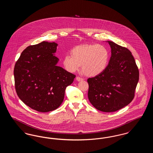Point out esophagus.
Here are the masks:
<instances>
[{
	"label": "esophagus",
	"instance_id": "esophagus-1",
	"mask_svg": "<svg viewBox=\"0 0 153 153\" xmlns=\"http://www.w3.org/2000/svg\"><path fill=\"white\" fill-rule=\"evenodd\" d=\"M76 80H77V81H80L84 80V79L82 78H81L80 77L77 76V77H76Z\"/></svg>",
	"mask_w": 153,
	"mask_h": 153
}]
</instances>
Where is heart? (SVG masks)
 <instances>
[{
    "mask_svg": "<svg viewBox=\"0 0 153 153\" xmlns=\"http://www.w3.org/2000/svg\"><path fill=\"white\" fill-rule=\"evenodd\" d=\"M108 49L99 44H84L74 47L71 54H66L62 64L66 70L74 72L80 69L87 76L95 77L103 73L109 64Z\"/></svg>",
    "mask_w": 153,
    "mask_h": 153,
    "instance_id": "b5f03b06",
    "label": "heart"
}]
</instances>
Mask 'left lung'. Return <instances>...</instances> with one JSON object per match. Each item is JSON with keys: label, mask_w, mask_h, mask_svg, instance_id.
Here are the masks:
<instances>
[{"label": "left lung", "mask_w": 153, "mask_h": 153, "mask_svg": "<svg viewBox=\"0 0 153 153\" xmlns=\"http://www.w3.org/2000/svg\"><path fill=\"white\" fill-rule=\"evenodd\" d=\"M108 42L111 48L109 64L103 73L88 79V96L95 108L111 112L133 100L139 73L131 51L114 42Z\"/></svg>", "instance_id": "8db88e82"}]
</instances>
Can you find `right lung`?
I'll list each match as a JSON object with an SVG mask.
<instances>
[{"label": "right lung", "instance_id": "right-lung-1", "mask_svg": "<svg viewBox=\"0 0 153 153\" xmlns=\"http://www.w3.org/2000/svg\"><path fill=\"white\" fill-rule=\"evenodd\" d=\"M57 44L43 41L22 51L15 65V87L19 99L41 112L57 109L64 99L66 88L76 76L57 66Z\"/></svg>", "mask_w": 153, "mask_h": 153}]
</instances>
